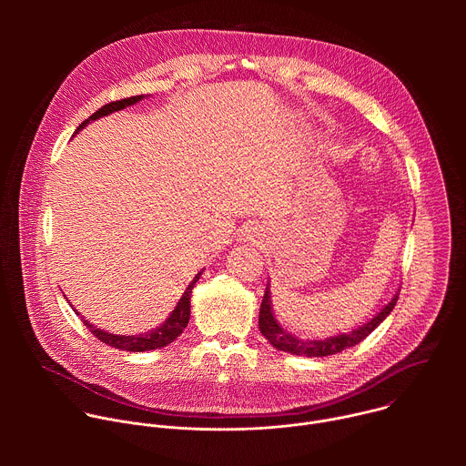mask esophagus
Wrapping results in <instances>:
<instances>
[{"instance_id": "34e87169", "label": "esophagus", "mask_w": 466, "mask_h": 466, "mask_svg": "<svg viewBox=\"0 0 466 466\" xmlns=\"http://www.w3.org/2000/svg\"><path fill=\"white\" fill-rule=\"evenodd\" d=\"M245 236H247V239L256 241V239H259V238H261V230H259L258 227H248V228L245 230Z\"/></svg>"}]
</instances>
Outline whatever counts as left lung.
<instances>
[{"label": "left lung", "instance_id": "left-lung-1", "mask_svg": "<svg viewBox=\"0 0 466 466\" xmlns=\"http://www.w3.org/2000/svg\"><path fill=\"white\" fill-rule=\"evenodd\" d=\"M396 300H398V293H394L392 299L370 320H367L365 324L358 326L352 331H347V334L329 336L324 339H300L295 334H289V331L284 329L282 324L277 320L275 309H273V300H271V286L268 282V288H265V295H263V300L259 306L258 326H259V331L263 334V338L282 352H289L295 356H306V358H324V356L343 352V350L361 343L370 334V331H374L385 320V317L396 306Z\"/></svg>", "mask_w": 466, "mask_h": 466}]
</instances>
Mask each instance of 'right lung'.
<instances>
[{
    "mask_svg": "<svg viewBox=\"0 0 466 466\" xmlns=\"http://www.w3.org/2000/svg\"><path fill=\"white\" fill-rule=\"evenodd\" d=\"M144 97H147V96L127 97V99L112 101V103L101 106L97 112H94L86 121H83V123L77 127L76 135H77L79 130H83L88 123H92V121H96V119H99V117H103V116H108V114H112V112L123 110L125 106L137 105V103H140ZM203 271H205V269H203ZM203 271H198V273L193 277V280H191L189 286L186 288L184 295H182L180 300L177 302L175 309L169 313V317H167L160 326H157V328H153V329H149V331H144V334H138V336H127V334H125V336H117V334H110V331H105V329L94 326V324H92L90 320H86L77 309H74V311L81 317V320L85 322V326L92 331V334H94L99 341H103L105 345H108V347H114V349H119V350H127V352H146V350L162 349V347H167L169 343H173V341L182 334L184 328L187 326V320H189V308H191V304H189V300H191V289L195 288L197 280L201 279Z\"/></svg>",
    "mask_w": 466,
    "mask_h": 466,
    "instance_id": "obj_1",
    "label": "right lung"
}]
</instances>
